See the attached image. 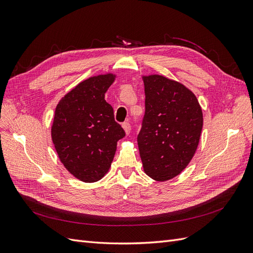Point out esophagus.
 <instances>
[{"label":"esophagus","mask_w":253,"mask_h":253,"mask_svg":"<svg viewBox=\"0 0 253 253\" xmlns=\"http://www.w3.org/2000/svg\"><path fill=\"white\" fill-rule=\"evenodd\" d=\"M122 127H124L126 135H128L129 132H131V125H129L128 122H124V124H122Z\"/></svg>","instance_id":"34e87169"}]
</instances>
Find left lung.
I'll use <instances>...</instances> for the list:
<instances>
[{"instance_id":"8db88e82","label":"left lung","mask_w":253,"mask_h":253,"mask_svg":"<svg viewBox=\"0 0 253 253\" xmlns=\"http://www.w3.org/2000/svg\"><path fill=\"white\" fill-rule=\"evenodd\" d=\"M145 113L137 137L143 171L166 181L189 165L203 128L196 96L183 84L160 75L142 76Z\"/></svg>"}]
</instances>
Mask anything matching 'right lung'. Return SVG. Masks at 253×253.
I'll list each match as a JSON object with an SVG mask.
<instances>
[{
    "mask_svg": "<svg viewBox=\"0 0 253 253\" xmlns=\"http://www.w3.org/2000/svg\"><path fill=\"white\" fill-rule=\"evenodd\" d=\"M116 75L105 74L80 82L59 101L51 126V139L61 163L76 178L95 182L108 173L124 138L114 119L106 90Z\"/></svg>",
    "mask_w": 253,
    "mask_h": 253,
    "instance_id": "obj_1",
    "label": "right lung"
}]
</instances>
